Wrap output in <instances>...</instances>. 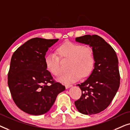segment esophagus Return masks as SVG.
Returning a JSON list of instances; mask_svg holds the SVG:
<instances>
[{"mask_svg":"<svg viewBox=\"0 0 130 130\" xmlns=\"http://www.w3.org/2000/svg\"><path fill=\"white\" fill-rule=\"evenodd\" d=\"M66 89H68L69 88H70V87L72 86V85H70V84H68V85H66Z\"/></svg>","mask_w":130,"mask_h":130,"instance_id":"esophagus-1","label":"esophagus"}]
</instances>
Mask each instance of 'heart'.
Instances as JSON below:
<instances>
[{
    "label": "heart",
    "instance_id": "b5f03b06",
    "mask_svg": "<svg viewBox=\"0 0 130 130\" xmlns=\"http://www.w3.org/2000/svg\"><path fill=\"white\" fill-rule=\"evenodd\" d=\"M56 56L50 54L45 56V64L50 73L58 76L61 73V60H69V72L62 74L58 80L64 83H71L80 77L88 76L93 70L95 56L91 47L70 41L64 42L56 48Z\"/></svg>",
    "mask_w": 130,
    "mask_h": 130
}]
</instances>
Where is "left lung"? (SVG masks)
<instances>
[{
  "instance_id": "1",
  "label": "left lung",
  "mask_w": 130,
  "mask_h": 130,
  "mask_svg": "<svg viewBox=\"0 0 130 130\" xmlns=\"http://www.w3.org/2000/svg\"><path fill=\"white\" fill-rule=\"evenodd\" d=\"M76 41L92 48L95 64L88 79L77 85L82 90V96L74 105L83 114H95L109 105L120 87L118 57L113 48L97 35L77 37Z\"/></svg>"
}]
</instances>
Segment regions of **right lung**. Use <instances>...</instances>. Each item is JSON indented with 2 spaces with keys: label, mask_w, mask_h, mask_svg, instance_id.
Returning <instances> with one entry per match:
<instances>
[{
  "label": "right lung",
  "mask_w": 130,
  "mask_h": 130,
  "mask_svg": "<svg viewBox=\"0 0 130 130\" xmlns=\"http://www.w3.org/2000/svg\"><path fill=\"white\" fill-rule=\"evenodd\" d=\"M58 39L34 38L19 47L12 56L8 84L18 107L34 115L50 109L65 86L54 80L47 70L45 56Z\"/></svg>",
  "instance_id": "obj_1"
}]
</instances>
